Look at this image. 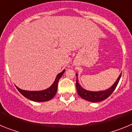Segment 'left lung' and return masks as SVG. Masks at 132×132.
<instances>
[{
    "mask_svg": "<svg viewBox=\"0 0 132 132\" xmlns=\"http://www.w3.org/2000/svg\"><path fill=\"white\" fill-rule=\"evenodd\" d=\"M77 78V74H76ZM121 75L122 73H120V76L116 80V82H114V85L112 86L111 87H110L107 90H102V91H89V90H87L84 89L78 82V79H77L76 81V87L77 90L78 94L82 98L85 99L86 101H88L89 102H101V101H104L107 98L109 97L111 95L112 93H113L115 88L117 87L118 84L119 82V80L121 78Z\"/></svg>",
    "mask_w": 132,
    "mask_h": 132,
    "instance_id": "left-lung-1",
    "label": "left lung"
}]
</instances>
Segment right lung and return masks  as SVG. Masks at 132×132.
<instances>
[{"mask_svg":"<svg viewBox=\"0 0 132 132\" xmlns=\"http://www.w3.org/2000/svg\"><path fill=\"white\" fill-rule=\"evenodd\" d=\"M65 70L64 69L62 72L57 75L55 80L52 84V85L48 88L39 91H29V90H24L20 89L18 87L16 88L18 91L22 94L23 96H25L27 98L30 99L31 101H36V102H46L51 99L53 98L56 94L57 90V85L60 78L62 77Z\"/></svg>","mask_w":132,"mask_h":132,"instance_id":"obj_1","label":"right lung"}]
</instances>
